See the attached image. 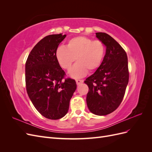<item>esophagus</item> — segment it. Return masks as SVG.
<instances>
[{"label":"esophagus","instance_id":"esophagus-1","mask_svg":"<svg viewBox=\"0 0 152 152\" xmlns=\"http://www.w3.org/2000/svg\"><path fill=\"white\" fill-rule=\"evenodd\" d=\"M83 82H84L83 80H79V79L76 80V82H77V85H80V84L83 83Z\"/></svg>","mask_w":152,"mask_h":152}]
</instances>
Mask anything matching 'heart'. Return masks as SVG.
<instances>
[{
	"label": "heart",
	"mask_w": 152,
	"mask_h": 152,
	"mask_svg": "<svg viewBox=\"0 0 152 152\" xmlns=\"http://www.w3.org/2000/svg\"><path fill=\"white\" fill-rule=\"evenodd\" d=\"M105 46L100 40H93L85 36H77L68 40L66 47L59 46L55 53L59 65L69 70L75 58L77 61L69 71L73 79L84 77L88 70L94 72L102 65Z\"/></svg>",
	"instance_id": "obj_1"
}]
</instances>
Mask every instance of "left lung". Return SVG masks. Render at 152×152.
I'll use <instances>...</instances> for the list:
<instances>
[{
	"mask_svg": "<svg viewBox=\"0 0 152 152\" xmlns=\"http://www.w3.org/2000/svg\"><path fill=\"white\" fill-rule=\"evenodd\" d=\"M96 37L106 47L102 65L84 81L89 87L86 102L89 111L106 115L120 105L129 82L127 56L117 41L107 34L98 32Z\"/></svg>",
	"mask_w": 152,
	"mask_h": 152,
	"instance_id": "1",
	"label": "left lung"
}]
</instances>
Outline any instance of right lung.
Listing matches in <instances>:
<instances>
[{"label": "right lung", "instance_id": "right-lung-1", "mask_svg": "<svg viewBox=\"0 0 152 152\" xmlns=\"http://www.w3.org/2000/svg\"><path fill=\"white\" fill-rule=\"evenodd\" d=\"M66 35L45 37L31 50L25 64L27 94L44 117L57 120L67 113L77 88L75 80H63L65 73L56 59V50Z\"/></svg>", "mask_w": 152, "mask_h": 152}]
</instances>
